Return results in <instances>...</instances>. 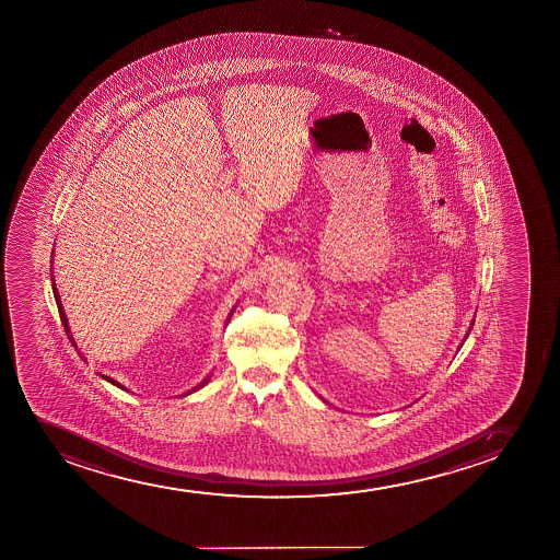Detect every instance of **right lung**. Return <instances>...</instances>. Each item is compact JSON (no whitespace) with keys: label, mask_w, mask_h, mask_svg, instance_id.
Returning a JSON list of instances; mask_svg holds the SVG:
<instances>
[{"label":"right lung","mask_w":560,"mask_h":560,"mask_svg":"<svg viewBox=\"0 0 560 560\" xmlns=\"http://www.w3.org/2000/svg\"><path fill=\"white\" fill-rule=\"evenodd\" d=\"M54 280V278H51ZM51 290H54V296H56V303H58V310H59V317H61V323H63L65 332H67V336H69V340H71L72 346L77 348V343H74V340H72L71 330H69V325H67V317H65L63 306H61V301H59V293L58 290H56V283H51ZM104 380L109 381L112 385L119 386V388H122L117 381L112 380V377H106V375H103ZM207 381H203L200 386L206 385ZM200 386H196L194 390H198Z\"/></svg>","instance_id":"right-lung-1"}]
</instances>
